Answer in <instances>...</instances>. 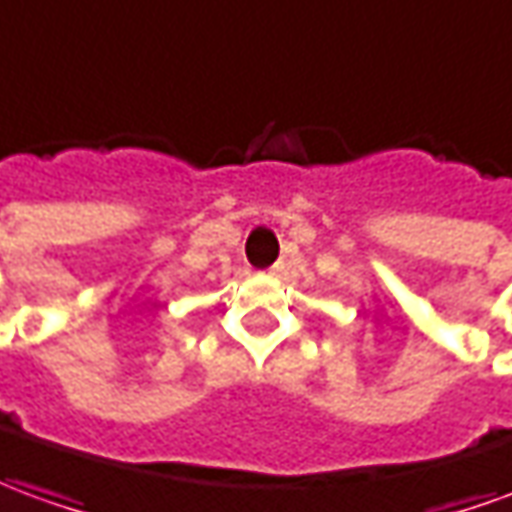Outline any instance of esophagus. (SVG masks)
Wrapping results in <instances>:
<instances>
[{"instance_id": "obj_1", "label": "esophagus", "mask_w": 512, "mask_h": 512, "mask_svg": "<svg viewBox=\"0 0 512 512\" xmlns=\"http://www.w3.org/2000/svg\"><path fill=\"white\" fill-rule=\"evenodd\" d=\"M268 274H271V277H277V274H282V263H274V266L268 268Z\"/></svg>"}]
</instances>
